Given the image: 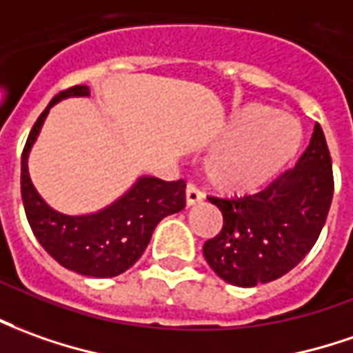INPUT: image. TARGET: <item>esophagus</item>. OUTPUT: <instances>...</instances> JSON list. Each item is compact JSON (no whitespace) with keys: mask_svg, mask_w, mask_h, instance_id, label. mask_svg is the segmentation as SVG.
<instances>
[{"mask_svg":"<svg viewBox=\"0 0 353 353\" xmlns=\"http://www.w3.org/2000/svg\"><path fill=\"white\" fill-rule=\"evenodd\" d=\"M203 200V194L200 192V188L196 184H188L186 186V205H198L200 201Z\"/></svg>","mask_w":353,"mask_h":353,"instance_id":"obj_1","label":"esophagus"}]
</instances>
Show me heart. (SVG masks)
Masks as SVG:
<instances>
[{"instance_id":"obj_1","label":"heart","mask_w":353,"mask_h":353,"mask_svg":"<svg viewBox=\"0 0 353 353\" xmlns=\"http://www.w3.org/2000/svg\"><path fill=\"white\" fill-rule=\"evenodd\" d=\"M302 140L298 117L265 103H248L230 117L223 134L225 148L205 163L208 181L227 194L257 190L292 161Z\"/></svg>"}]
</instances>
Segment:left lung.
I'll return each mask as SVG.
<instances>
[{"instance_id": "obj_1", "label": "left lung", "mask_w": 353, "mask_h": 353, "mask_svg": "<svg viewBox=\"0 0 353 353\" xmlns=\"http://www.w3.org/2000/svg\"><path fill=\"white\" fill-rule=\"evenodd\" d=\"M334 192L332 161L319 123L294 169L242 198H209L223 228L203 244L209 267L228 284L250 288L292 271L317 242Z\"/></svg>"}]
</instances>
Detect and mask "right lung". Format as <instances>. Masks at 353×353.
<instances>
[{
	"mask_svg": "<svg viewBox=\"0 0 353 353\" xmlns=\"http://www.w3.org/2000/svg\"><path fill=\"white\" fill-rule=\"evenodd\" d=\"M88 96V86H72L59 92L38 117L23 150L21 194L34 236L57 263L84 276L107 279L130 269L144 254L157 223L184 209L186 182L140 176L119 200L88 215H65L48 205L30 181L28 153L51 107L61 99Z\"/></svg>",
	"mask_w": 353,
	"mask_h": 353,
	"instance_id": "1",
	"label": "right lung"
}]
</instances>
